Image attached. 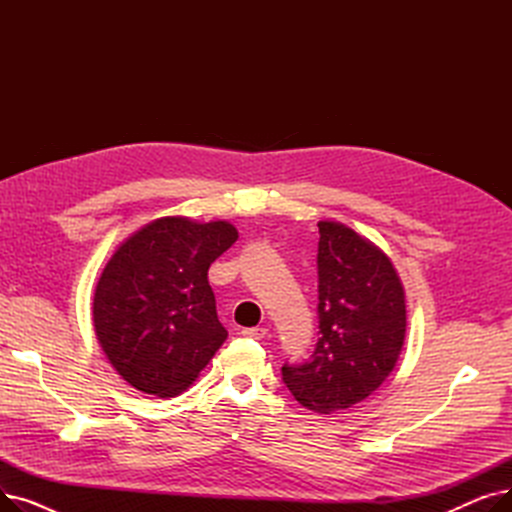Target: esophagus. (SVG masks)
I'll list each match as a JSON object with an SVG mask.
<instances>
[{
	"mask_svg": "<svg viewBox=\"0 0 512 512\" xmlns=\"http://www.w3.org/2000/svg\"><path fill=\"white\" fill-rule=\"evenodd\" d=\"M242 336L245 338H255V340H261L265 334H267V330L265 328H245L240 332Z\"/></svg>",
	"mask_w": 512,
	"mask_h": 512,
	"instance_id": "obj_1",
	"label": "esophagus"
}]
</instances>
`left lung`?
I'll return each mask as SVG.
<instances>
[{
  "label": "left lung",
  "instance_id": "1",
  "mask_svg": "<svg viewBox=\"0 0 512 512\" xmlns=\"http://www.w3.org/2000/svg\"><path fill=\"white\" fill-rule=\"evenodd\" d=\"M319 338L311 359L284 365L282 380L303 407L330 415L378 390L407 334L405 288L388 255L340 222H319Z\"/></svg>",
  "mask_w": 512,
  "mask_h": 512
}]
</instances>
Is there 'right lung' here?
<instances>
[{
	"label": "right lung",
	"instance_id": "1",
	"mask_svg": "<svg viewBox=\"0 0 512 512\" xmlns=\"http://www.w3.org/2000/svg\"><path fill=\"white\" fill-rule=\"evenodd\" d=\"M236 238L228 222L172 215L128 236L105 263L93 326L105 357L132 388L178 396L224 344L228 332L207 270Z\"/></svg>",
	"mask_w": 512,
	"mask_h": 512
}]
</instances>
